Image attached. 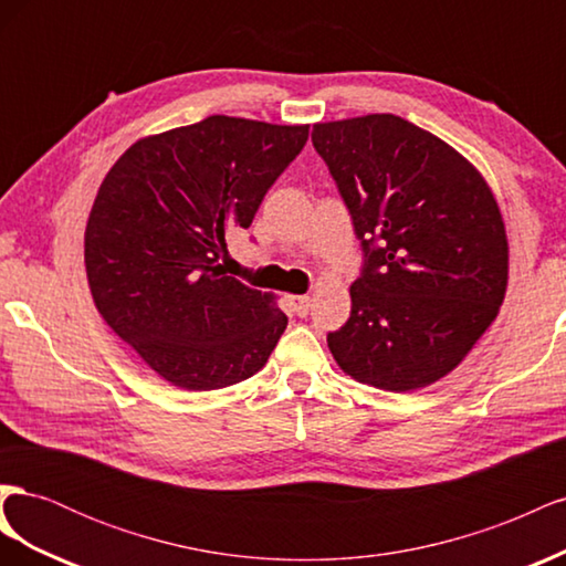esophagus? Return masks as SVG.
Listing matches in <instances>:
<instances>
[{
	"instance_id": "34e87169",
	"label": "esophagus",
	"mask_w": 566,
	"mask_h": 566,
	"mask_svg": "<svg viewBox=\"0 0 566 566\" xmlns=\"http://www.w3.org/2000/svg\"><path fill=\"white\" fill-rule=\"evenodd\" d=\"M290 304H293V310H295L297 316H306V314H310L312 297L310 295H293V297H290Z\"/></svg>"
}]
</instances>
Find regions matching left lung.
Instances as JSON below:
<instances>
[{
    "label": "left lung",
    "instance_id": "left-lung-1",
    "mask_svg": "<svg viewBox=\"0 0 566 566\" xmlns=\"http://www.w3.org/2000/svg\"><path fill=\"white\" fill-rule=\"evenodd\" d=\"M364 248L352 314L328 335L356 382L413 391L449 375L499 316L507 235L489 184L439 136L391 113L314 125Z\"/></svg>",
    "mask_w": 566,
    "mask_h": 566
}]
</instances>
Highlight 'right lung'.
<instances>
[{"mask_svg":"<svg viewBox=\"0 0 566 566\" xmlns=\"http://www.w3.org/2000/svg\"><path fill=\"white\" fill-rule=\"evenodd\" d=\"M306 139L310 125L210 115L132 144L101 184L84 231L94 304L169 385L224 389L269 361L287 316L217 260Z\"/></svg>","mask_w":566,"mask_h":566,"instance_id":"right-lung-1","label":"right lung"}]
</instances>
